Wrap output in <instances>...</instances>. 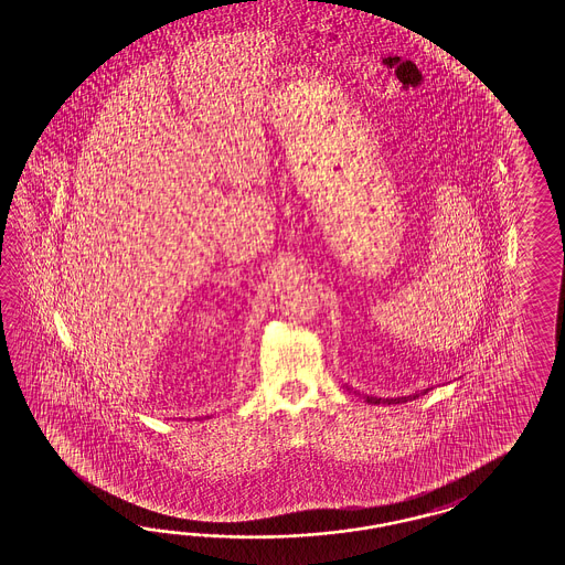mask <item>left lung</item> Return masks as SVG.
Here are the masks:
<instances>
[{
  "label": "left lung",
  "mask_w": 565,
  "mask_h": 565,
  "mask_svg": "<svg viewBox=\"0 0 565 565\" xmlns=\"http://www.w3.org/2000/svg\"><path fill=\"white\" fill-rule=\"evenodd\" d=\"M428 392V390H426ZM424 392V394H426ZM420 396V394H416V396H408V397H365V402L367 404H404V402H408V399H416V397Z\"/></svg>",
  "instance_id": "1"
}]
</instances>
